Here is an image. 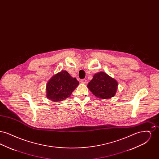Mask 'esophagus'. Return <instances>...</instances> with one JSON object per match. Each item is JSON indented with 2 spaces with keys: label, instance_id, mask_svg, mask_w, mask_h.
I'll return each instance as SVG.
<instances>
[{
  "label": "esophagus",
  "instance_id": "1",
  "mask_svg": "<svg viewBox=\"0 0 159 159\" xmlns=\"http://www.w3.org/2000/svg\"><path fill=\"white\" fill-rule=\"evenodd\" d=\"M80 82L82 83H84V84H85V83H88V81H87V80H86V79H82V80H80Z\"/></svg>",
  "mask_w": 159,
  "mask_h": 159
}]
</instances>
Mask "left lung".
Instances as JSON below:
<instances>
[{"label": "left lung", "mask_w": 159, "mask_h": 159, "mask_svg": "<svg viewBox=\"0 0 159 159\" xmlns=\"http://www.w3.org/2000/svg\"><path fill=\"white\" fill-rule=\"evenodd\" d=\"M118 86L117 81L103 71L96 73L89 82L88 88L97 98L108 99L115 95Z\"/></svg>", "instance_id": "obj_1"}]
</instances>
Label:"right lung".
Masks as SVG:
<instances>
[{
    "label": "right lung",
    "instance_id": "obj_1",
    "mask_svg": "<svg viewBox=\"0 0 159 159\" xmlns=\"http://www.w3.org/2000/svg\"><path fill=\"white\" fill-rule=\"evenodd\" d=\"M79 82L66 70H62L52 76L46 84V97L53 102L65 100L70 96Z\"/></svg>",
    "mask_w": 159,
    "mask_h": 159
}]
</instances>
